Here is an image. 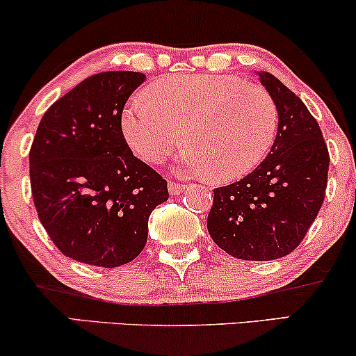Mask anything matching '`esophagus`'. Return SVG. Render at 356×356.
<instances>
[{
	"instance_id": "esophagus-1",
	"label": "esophagus",
	"mask_w": 356,
	"mask_h": 356,
	"mask_svg": "<svg viewBox=\"0 0 356 356\" xmlns=\"http://www.w3.org/2000/svg\"><path fill=\"white\" fill-rule=\"evenodd\" d=\"M169 191H170V194H172V195H179V194H182V192L187 191V186H186V184L170 181L169 182Z\"/></svg>"
}]
</instances>
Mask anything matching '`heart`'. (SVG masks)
Masks as SVG:
<instances>
[{
    "label": "heart",
    "mask_w": 356,
    "mask_h": 356,
    "mask_svg": "<svg viewBox=\"0 0 356 356\" xmlns=\"http://www.w3.org/2000/svg\"><path fill=\"white\" fill-rule=\"evenodd\" d=\"M277 108L257 85L229 75L170 76L155 81L122 115L127 144L152 164L165 161L182 138L179 170L211 181H238L275 144Z\"/></svg>",
    "instance_id": "b5f03b06"
}]
</instances>
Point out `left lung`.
I'll use <instances>...</instances> for the list:
<instances>
[{
	"mask_svg": "<svg viewBox=\"0 0 356 356\" xmlns=\"http://www.w3.org/2000/svg\"><path fill=\"white\" fill-rule=\"evenodd\" d=\"M277 108L276 140L251 174L216 187L207 216L212 241L227 254L271 261L293 252L325 201L330 154L306 105L271 73H259Z\"/></svg>",
	"mask_w": 356,
	"mask_h": 356,
	"instance_id": "8db88e82",
	"label": "left lung"
}]
</instances>
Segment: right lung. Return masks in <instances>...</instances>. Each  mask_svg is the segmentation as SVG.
Here are the masks:
<instances>
[{"mask_svg": "<svg viewBox=\"0 0 356 356\" xmlns=\"http://www.w3.org/2000/svg\"><path fill=\"white\" fill-rule=\"evenodd\" d=\"M138 72L88 76L44 112L30 149L40 222L67 257L117 268L140 254L167 181L132 154L122 112Z\"/></svg>", "mask_w": 356, "mask_h": 356, "instance_id": "1", "label": "right lung"}]
</instances>
